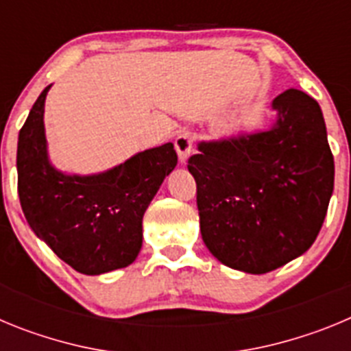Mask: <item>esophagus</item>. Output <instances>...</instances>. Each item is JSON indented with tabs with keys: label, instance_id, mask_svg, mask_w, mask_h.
Segmentation results:
<instances>
[{
	"label": "esophagus",
	"instance_id": "esophagus-1",
	"mask_svg": "<svg viewBox=\"0 0 351 351\" xmlns=\"http://www.w3.org/2000/svg\"><path fill=\"white\" fill-rule=\"evenodd\" d=\"M193 133L186 132V130L176 137V142H173V144H176V151H178L179 161H181V163H186V160L190 156L191 149H193Z\"/></svg>",
	"mask_w": 351,
	"mask_h": 351
}]
</instances>
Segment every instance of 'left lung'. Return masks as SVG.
<instances>
[{
	"instance_id": "1",
	"label": "left lung",
	"mask_w": 351,
	"mask_h": 351,
	"mask_svg": "<svg viewBox=\"0 0 351 351\" xmlns=\"http://www.w3.org/2000/svg\"><path fill=\"white\" fill-rule=\"evenodd\" d=\"M271 128L200 142L188 160L200 232L226 267L265 274L311 247L334 190L318 101L299 89L272 100Z\"/></svg>"
}]
</instances>
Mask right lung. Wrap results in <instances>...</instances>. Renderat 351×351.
<instances>
[{"label": "right lung", "instance_id": "right-lung-1", "mask_svg": "<svg viewBox=\"0 0 351 351\" xmlns=\"http://www.w3.org/2000/svg\"><path fill=\"white\" fill-rule=\"evenodd\" d=\"M43 89L19 132L17 190L35 232L80 274L98 276L135 262L142 218L163 179L178 165L172 142L145 149L93 176H70L49 161Z\"/></svg>", "mask_w": 351, "mask_h": 351}]
</instances>
